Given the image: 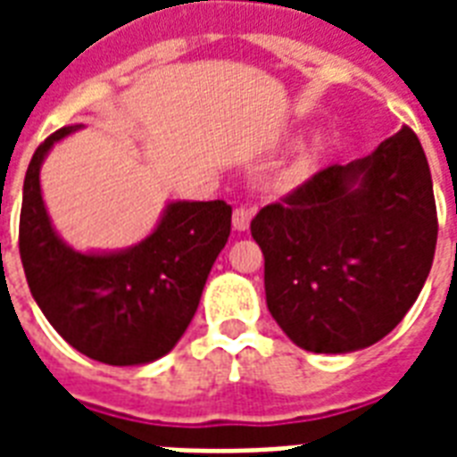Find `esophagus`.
<instances>
[{
  "instance_id": "1",
  "label": "esophagus",
  "mask_w": 457,
  "mask_h": 457,
  "mask_svg": "<svg viewBox=\"0 0 457 457\" xmlns=\"http://www.w3.org/2000/svg\"><path fill=\"white\" fill-rule=\"evenodd\" d=\"M251 225V211L249 208H235V213H232V228L237 232H246Z\"/></svg>"
}]
</instances>
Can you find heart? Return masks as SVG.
Here are the masks:
<instances>
[{
	"instance_id": "b5f03b06",
	"label": "heart",
	"mask_w": 457,
	"mask_h": 457,
	"mask_svg": "<svg viewBox=\"0 0 457 457\" xmlns=\"http://www.w3.org/2000/svg\"><path fill=\"white\" fill-rule=\"evenodd\" d=\"M322 149H325L322 137H315L312 142L301 146L299 152H296V156L275 175V179H272V189L279 194H292L296 192V189H301V187L315 175V170H318Z\"/></svg>"
}]
</instances>
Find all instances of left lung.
Listing matches in <instances>:
<instances>
[{
	"label": "left lung",
	"instance_id": "1",
	"mask_svg": "<svg viewBox=\"0 0 457 457\" xmlns=\"http://www.w3.org/2000/svg\"><path fill=\"white\" fill-rule=\"evenodd\" d=\"M436 232L429 163L403 128L251 220L265 256L268 311L311 353L372 346L418 301Z\"/></svg>",
	"mask_w": 457,
	"mask_h": 457
}]
</instances>
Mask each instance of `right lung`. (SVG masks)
Segmentation results:
<instances>
[{"label": "right lung", "mask_w": 457, "mask_h": 457, "mask_svg": "<svg viewBox=\"0 0 457 457\" xmlns=\"http://www.w3.org/2000/svg\"><path fill=\"white\" fill-rule=\"evenodd\" d=\"M82 125H68L32 154L21 206V261L49 325L92 361L146 365L170 353L199 308L232 208L225 201H168L142 242L78 251L56 232L39 185L45 158Z\"/></svg>", "instance_id": "obj_1"}]
</instances>
